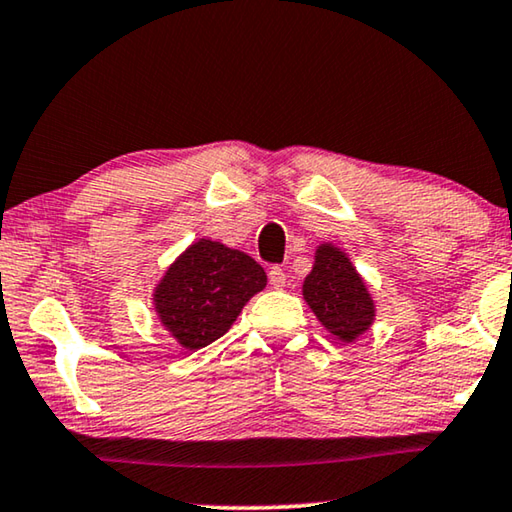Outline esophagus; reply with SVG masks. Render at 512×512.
I'll use <instances>...</instances> for the list:
<instances>
[{
	"instance_id": "34e87169",
	"label": "esophagus",
	"mask_w": 512,
	"mask_h": 512,
	"mask_svg": "<svg viewBox=\"0 0 512 512\" xmlns=\"http://www.w3.org/2000/svg\"><path fill=\"white\" fill-rule=\"evenodd\" d=\"M269 282L275 287V289H282L285 287L287 282V275H285V269H280V266H271L269 271Z\"/></svg>"
}]
</instances>
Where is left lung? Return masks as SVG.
Returning <instances> with one entry per match:
<instances>
[{"label": "left lung", "instance_id": "left-lung-1", "mask_svg": "<svg viewBox=\"0 0 512 512\" xmlns=\"http://www.w3.org/2000/svg\"><path fill=\"white\" fill-rule=\"evenodd\" d=\"M303 296L323 326L344 342H351L373 321L367 287L344 253L332 246L316 250V264L305 278Z\"/></svg>", "mask_w": 512, "mask_h": 512}]
</instances>
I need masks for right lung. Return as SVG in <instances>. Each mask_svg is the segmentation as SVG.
<instances>
[{
    "label": "right lung",
    "instance_id": "1",
    "mask_svg": "<svg viewBox=\"0 0 512 512\" xmlns=\"http://www.w3.org/2000/svg\"><path fill=\"white\" fill-rule=\"evenodd\" d=\"M264 285L266 273L255 259L202 239L170 266L154 303L177 342L198 351L223 337Z\"/></svg>",
    "mask_w": 512,
    "mask_h": 512
}]
</instances>
